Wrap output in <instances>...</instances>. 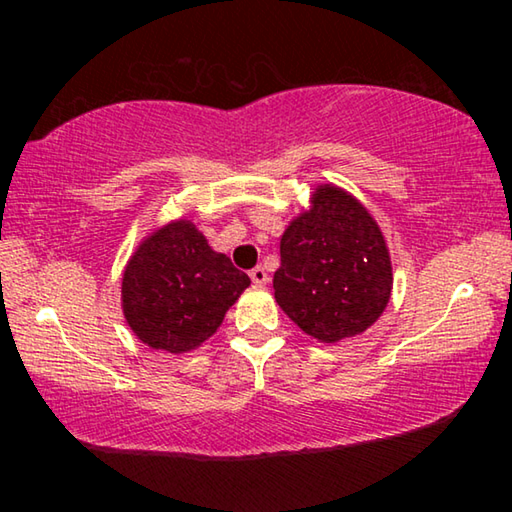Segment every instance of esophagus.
Segmentation results:
<instances>
[{
    "instance_id": "34e87169",
    "label": "esophagus",
    "mask_w": 512,
    "mask_h": 512,
    "mask_svg": "<svg viewBox=\"0 0 512 512\" xmlns=\"http://www.w3.org/2000/svg\"><path fill=\"white\" fill-rule=\"evenodd\" d=\"M250 280H253V284H257V287H262V284L268 282V273L262 266H255L253 271H250Z\"/></svg>"
}]
</instances>
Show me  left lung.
I'll list each match as a JSON object with an SVG mask.
<instances>
[{"label": "left lung", "mask_w": 512, "mask_h": 512, "mask_svg": "<svg viewBox=\"0 0 512 512\" xmlns=\"http://www.w3.org/2000/svg\"><path fill=\"white\" fill-rule=\"evenodd\" d=\"M273 289L284 314L318 341L366 332L393 289L391 255L377 221L348 192L320 185L311 210L284 230Z\"/></svg>", "instance_id": "8db88e82"}]
</instances>
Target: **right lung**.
<instances>
[{"instance_id":"add662e5","label":"right lung","mask_w":512,"mask_h":512,"mask_svg":"<svg viewBox=\"0 0 512 512\" xmlns=\"http://www.w3.org/2000/svg\"><path fill=\"white\" fill-rule=\"evenodd\" d=\"M248 284L230 257L214 253L203 232L180 219L135 250L121 280V307L142 343L180 354L210 339Z\"/></svg>"}]
</instances>
